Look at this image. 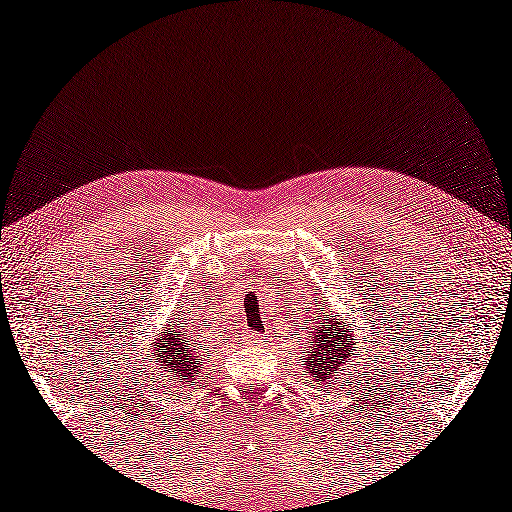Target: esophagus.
Masks as SVG:
<instances>
[{"label":"esophagus","instance_id":"34e87169","mask_svg":"<svg viewBox=\"0 0 512 512\" xmlns=\"http://www.w3.org/2000/svg\"><path fill=\"white\" fill-rule=\"evenodd\" d=\"M247 339H249V342H261V335H258V333H251Z\"/></svg>","mask_w":512,"mask_h":512}]
</instances>
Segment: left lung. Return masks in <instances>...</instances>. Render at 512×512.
<instances>
[{"label": "left lung", "instance_id": "8db88e82", "mask_svg": "<svg viewBox=\"0 0 512 512\" xmlns=\"http://www.w3.org/2000/svg\"><path fill=\"white\" fill-rule=\"evenodd\" d=\"M351 317V315H348ZM353 342V324L342 321V315H330V312H319V319H312L310 326V342H308V364L312 382L333 384V375L339 369H346L348 357L355 351Z\"/></svg>", "mask_w": 512, "mask_h": 512}]
</instances>
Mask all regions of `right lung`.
I'll list each match as a JSON object with an SVG mask.
<instances>
[{
	"mask_svg": "<svg viewBox=\"0 0 512 512\" xmlns=\"http://www.w3.org/2000/svg\"><path fill=\"white\" fill-rule=\"evenodd\" d=\"M197 339L193 337V330L188 333L186 328L173 326L168 328L164 339L155 342V357L159 362L161 375H170L175 382L191 387L195 378H200V371L204 366V360L200 355V344H195Z\"/></svg>",
	"mask_w": 512,
	"mask_h": 512,
	"instance_id": "right-lung-1",
	"label": "right lung"
}]
</instances>
